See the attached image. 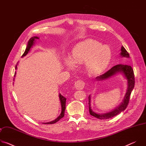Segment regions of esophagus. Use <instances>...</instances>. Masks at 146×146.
<instances>
[{
  "label": "esophagus",
  "mask_w": 146,
  "mask_h": 146,
  "mask_svg": "<svg viewBox=\"0 0 146 146\" xmlns=\"http://www.w3.org/2000/svg\"><path fill=\"white\" fill-rule=\"evenodd\" d=\"M74 87L77 90H82L84 88L85 86V83L82 80H79L75 82L74 83Z\"/></svg>",
  "instance_id": "1"
}]
</instances>
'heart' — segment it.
I'll use <instances>...</instances> for the list:
<instances>
[{
    "label": "heart",
    "mask_w": 146,
    "mask_h": 146,
    "mask_svg": "<svg viewBox=\"0 0 146 146\" xmlns=\"http://www.w3.org/2000/svg\"><path fill=\"white\" fill-rule=\"evenodd\" d=\"M111 52L109 47L102 46L98 41L88 39L78 43L73 50L72 58L68 57L66 65L72 68L74 64L86 62V68L91 73H98L109 64Z\"/></svg>",
    "instance_id": "b5f03b06"
}]
</instances>
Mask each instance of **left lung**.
Instances as JSON below:
<instances>
[{
    "instance_id": "8db88e82",
    "label": "left lung",
    "mask_w": 146,
    "mask_h": 146,
    "mask_svg": "<svg viewBox=\"0 0 146 146\" xmlns=\"http://www.w3.org/2000/svg\"><path fill=\"white\" fill-rule=\"evenodd\" d=\"M121 52L120 53V55L122 57L125 58H129V54L127 52V51L125 50L123 46L121 47ZM122 73L124 74L125 77H126L127 81H128V88L127 91L125 94V96L124 97L123 100L122 102L121 105L117 108L115 109H114L113 111L106 113V114H97L95 112H94L91 107V96L90 95L88 97V104H89V111L90 114L99 119H109L112 117H114V116L118 115L123 110L126 109L127 108L129 98L131 96V94L135 87V76H134V72L133 70L132 69V67L130 65H123V64H118L113 67H112L110 70H109L108 72H106L105 73L100 76L99 77H96L98 80H105L106 78H108L110 77L111 76H113L114 74H116L117 73Z\"/></svg>"
}]
</instances>
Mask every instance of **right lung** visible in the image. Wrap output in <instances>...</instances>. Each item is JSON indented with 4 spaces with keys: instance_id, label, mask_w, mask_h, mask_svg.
<instances>
[{
    "instance_id": "obj_1",
    "label": "right lung",
    "mask_w": 146,
    "mask_h": 146,
    "mask_svg": "<svg viewBox=\"0 0 146 146\" xmlns=\"http://www.w3.org/2000/svg\"><path fill=\"white\" fill-rule=\"evenodd\" d=\"M39 38L37 36H34V37H31L29 40L28 41V45H27V47L26 48V50L24 52V53L23 54V56H25L29 51L31 48L33 46V45L34 44V41L36 39H38ZM15 69H17V65L15 66ZM15 76V75H14ZM59 99H60V103H61V107H62V111H61V113L60 114L58 117L57 118H56L55 119H54V121H51V122H46V123H45V124H53V123H56V122H58L59 119H60L62 118H63L64 117V115H65V109H66V98H65L64 96H62L60 94H59Z\"/></svg>"
}]
</instances>
